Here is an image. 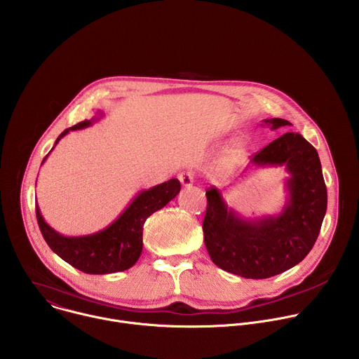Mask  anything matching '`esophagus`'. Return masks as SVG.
I'll return each instance as SVG.
<instances>
[{"label":"esophagus","mask_w":359,"mask_h":359,"mask_svg":"<svg viewBox=\"0 0 359 359\" xmlns=\"http://www.w3.org/2000/svg\"><path fill=\"white\" fill-rule=\"evenodd\" d=\"M177 177H179V180H180V183H182L183 187H190V186H193L194 176H193L191 172H182Z\"/></svg>","instance_id":"esophagus-1"}]
</instances>
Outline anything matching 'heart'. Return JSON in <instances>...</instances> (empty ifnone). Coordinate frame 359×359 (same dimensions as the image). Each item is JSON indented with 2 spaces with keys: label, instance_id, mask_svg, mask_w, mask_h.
I'll return each instance as SVG.
<instances>
[{
  "label": "heart",
  "instance_id": "obj_1",
  "mask_svg": "<svg viewBox=\"0 0 359 359\" xmlns=\"http://www.w3.org/2000/svg\"><path fill=\"white\" fill-rule=\"evenodd\" d=\"M230 161H231V158H229V159H226V163H230Z\"/></svg>",
  "mask_w": 359,
  "mask_h": 359
}]
</instances>
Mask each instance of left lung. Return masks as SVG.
<instances>
[{"instance_id": "1", "label": "left lung", "mask_w": 359, "mask_h": 359, "mask_svg": "<svg viewBox=\"0 0 359 359\" xmlns=\"http://www.w3.org/2000/svg\"><path fill=\"white\" fill-rule=\"evenodd\" d=\"M271 129L290 126L285 119L263 121ZM257 166H285L287 203L276 216L244 219L208 189L203 220L204 244L222 270L262 280L281 274L305 259L316 244L327 212V187L316 147L299 133L287 132L250 159Z\"/></svg>"}]
</instances>
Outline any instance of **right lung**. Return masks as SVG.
Instances as JSON below:
<instances>
[{
  "mask_svg": "<svg viewBox=\"0 0 359 359\" xmlns=\"http://www.w3.org/2000/svg\"><path fill=\"white\" fill-rule=\"evenodd\" d=\"M102 116L104 114L100 112L90 121H83L65 129L55 140L54 147L71 130L85 129ZM48 155L43 158L42 163L46 161ZM179 191L180 182L177 179H170L147 190H142L112 224L86 236L67 237L54 230L43 220L38 203H35V213L46 244L64 262L86 274H111L125 271L139 260L143 248L142 236L146 219L165 208Z\"/></svg>",
  "mask_w": 359,
  "mask_h": 359,
  "instance_id": "obj_1",
  "label": "right lung"
}]
</instances>
